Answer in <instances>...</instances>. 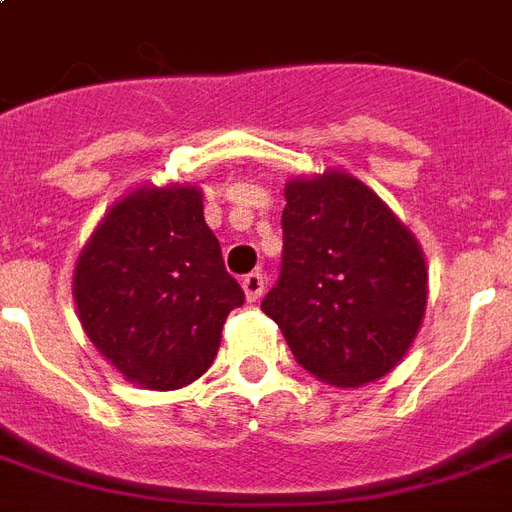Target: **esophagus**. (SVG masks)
I'll use <instances>...</instances> for the list:
<instances>
[{"label":"esophagus","instance_id":"obj_1","mask_svg":"<svg viewBox=\"0 0 512 512\" xmlns=\"http://www.w3.org/2000/svg\"><path fill=\"white\" fill-rule=\"evenodd\" d=\"M241 287H244V295H247L249 303H255V300H260V295L265 292V276L263 273H247V276L241 279Z\"/></svg>","mask_w":512,"mask_h":512}]
</instances>
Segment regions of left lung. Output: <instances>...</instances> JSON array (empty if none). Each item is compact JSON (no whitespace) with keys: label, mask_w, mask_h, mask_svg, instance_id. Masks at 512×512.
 <instances>
[{"label":"left lung","mask_w":512,"mask_h":512,"mask_svg":"<svg viewBox=\"0 0 512 512\" xmlns=\"http://www.w3.org/2000/svg\"><path fill=\"white\" fill-rule=\"evenodd\" d=\"M282 276L263 300L295 360L341 389L400 365L427 308L419 241L365 182L341 169L284 185Z\"/></svg>","instance_id":"1"}]
</instances>
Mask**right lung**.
<instances>
[{
  "instance_id": "right-lung-1",
  "label": "right lung",
  "mask_w": 512,
  "mask_h": 512,
  "mask_svg": "<svg viewBox=\"0 0 512 512\" xmlns=\"http://www.w3.org/2000/svg\"><path fill=\"white\" fill-rule=\"evenodd\" d=\"M77 319L131 384L171 392L212 368L244 303L204 220L198 185H139L109 206L74 263Z\"/></svg>"
}]
</instances>
